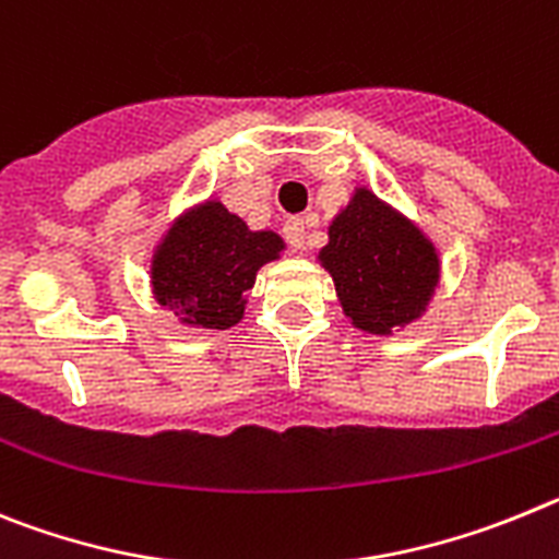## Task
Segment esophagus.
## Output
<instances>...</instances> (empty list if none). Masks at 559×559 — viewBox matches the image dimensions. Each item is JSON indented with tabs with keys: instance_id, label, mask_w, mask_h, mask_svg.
<instances>
[{
	"instance_id": "esophagus-1",
	"label": "esophagus",
	"mask_w": 559,
	"mask_h": 559,
	"mask_svg": "<svg viewBox=\"0 0 559 559\" xmlns=\"http://www.w3.org/2000/svg\"><path fill=\"white\" fill-rule=\"evenodd\" d=\"M284 236H286V242H289L292 248L304 250L306 248V223H304V219H300V217L286 219Z\"/></svg>"
}]
</instances>
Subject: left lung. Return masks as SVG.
Masks as SVG:
<instances>
[{
  "label": "left lung",
  "mask_w": 559,
  "mask_h": 559,
  "mask_svg": "<svg viewBox=\"0 0 559 559\" xmlns=\"http://www.w3.org/2000/svg\"><path fill=\"white\" fill-rule=\"evenodd\" d=\"M317 261L334 281L342 314L365 334L392 336L417 323L440 286L437 245L367 186L336 211Z\"/></svg>",
  "instance_id": "8db88e82"
}]
</instances>
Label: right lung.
I'll return each instance as SVG.
<instances>
[{
	"label": "right lung",
	"instance_id": "add662e5",
	"mask_svg": "<svg viewBox=\"0 0 559 559\" xmlns=\"http://www.w3.org/2000/svg\"><path fill=\"white\" fill-rule=\"evenodd\" d=\"M284 250L275 230L248 228L223 200H200L160 234L150 259V289L186 329L225 331L242 323L255 273Z\"/></svg>",
	"mask_w": 559,
	"mask_h": 559
}]
</instances>
